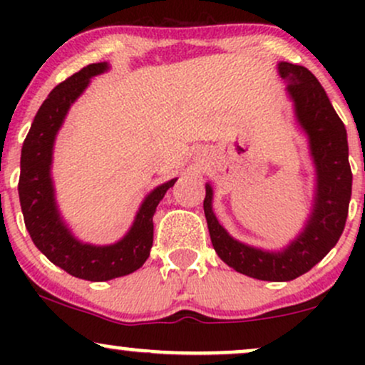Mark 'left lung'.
Instances as JSON below:
<instances>
[{"mask_svg": "<svg viewBox=\"0 0 365 365\" xmlns=\"http://www.w3.org/2000/svg\"><path fill=\"white\" fill-rule=\"evenodd\" d=\"M278 73L288 83L297 121L307 133L316 166V195L302 233L282 252L255 249L230 237L216 220L209 183L204 199L209 235L221 261L262 282H290L312 269L340 240L351 195L346 130L319 81L305 66L287 61L278 63Z\"/></svg>", "mask_w": 365, "mask_h": 365, "instance_id": "left-lung-1", "label": "left lung"}]
</instances>
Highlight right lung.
I'll return each instance as SVG.
<instances>
[{
	"instance_id": "right-lung-1",
	"label": "right lung",
	"mask_w": 365,
	"mask_h": 365,
	"mask_svg": "<svg viewBox=\"0 0 365 365\" xmlns=\"http://www.w3.org/2000/svg\"><path fill=\"white\" fill-rule=\"evenodd\" d=\"M108 68V63H92L49 92L25 137L20 158L19 197L29 235L53 264L87 282L120 278L137 271L148 261L154 235L153 216L166 190L177 182V178L170 180L145 197L132 228L116 244H82L63 223L51 180L54 139L75 99L86 91L92 77Z\"/></svg>"
}]
</instances>
